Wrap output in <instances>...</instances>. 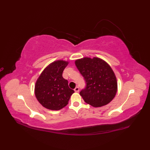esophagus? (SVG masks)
Listing matches in <instances>:
<instances>
[{
	"label": "esophagus",
	"mask_w": 150,
	"mask_h": 150,
	"mask_svg": "<svg viewBox=\"0 0 150 150\" xmlns=\"http://www.w3.org/2000/svg\"><path fill=\"white\" fill-rule=\"evenodd\" d=\"M79 88L78 87H76L75 88V89H74V91L75 92L78 93V92H79Z\"/></svg>",
	"instance_id": "34e87169"
}]
</instances>
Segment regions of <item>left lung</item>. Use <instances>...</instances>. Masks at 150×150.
<instances>
[{"mask_svg": "<svg viewBox=\"0 0 150 150\" xmlns=\"http://www.w3.org/2000/svg\"><path fill=\"white\" fill-rule=\"evenodd\" d=\"M75 64L86 83L80 92L84 101L95 108L110 103L117 91L116 77L111 66L102 59L85 57L77 59Z\"/></svg>", "mask_w": 150, "mask_h": 150, "instance_id": "left-lung-1", "label": "left lung"}]
</instances>
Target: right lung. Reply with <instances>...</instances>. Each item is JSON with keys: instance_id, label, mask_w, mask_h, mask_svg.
I'll return each instance as SVG.
<instances>
[{"instance_id": "add662e5", "label": "right lung", "mask_w": 150, "mask_h": 150, "mask_svg": "<svg viewBox=\"0 0 150 150\" xmlns=\"http://www.w3.org/2000/svg\"><path fill=\"white\" fill-rule=\"evenodd\" d=\"M69 62L57 60L48 65L40 74L35 84L34 92L42 106L51 110H60L68 104L74 90L69 88L62 72Z\"/></svg>"}]
</instances>
